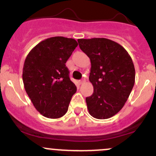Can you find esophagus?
<instances>
[{
  "label": "esophagus",
  "mask_w": 156,
  "mask_h": 156,
  "mask_svg": "<svg viewBox=\"0 0 156 156\" xmlns=\"http://www.w3.org/2000/svg\"><path fill=\"white\" fill-rule=\"evenodd\" d=\"M84 81H85V79H82V80H80V81H78V82H79L80 84H82L84 82Z\"/></svg>",
  "instance_id": "obj_1"
}]
</instances>
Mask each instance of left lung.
Returning a JSON list of instances; mask_svg holds the SVG:
<instances>
[{"mask_svg": "<svg viewBox=\"0 0 156 156\" xmlns=\"http://www.w3.org/2000/svg\"><path fill=\"white\" fill-rule=\"evenodd\" d=\"M79 47L91 63L89 80L94 87L86 98L89 113L108 119L118 113L127 101L135 83V68L126 49L105 38L78 40Z\"/></svg>", "mask_w": 156, "mask_h": 156, "instance_id": "left-lung-1", "label": "left lung"}]
</instances>
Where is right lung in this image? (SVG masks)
Here are the masks:
<instances>
[{
	"mask_svg": "<svg viewBox=\"0 0 156 156\" xmlns=\"http://www.w3.org/2000/svg\"><path fill=\"white\" fill-rule=\"evenodd\" d=\"M78 43L55 36L40 42L27 55L23 69L24 87L35 108L47 118L64 116L77 87L66 63Z\"/></svg>",
	"mask_w": 156,
	"mask_h": 156,
	"instance_id": "obj_1",
	"label": "right lung"
}]
</instances>
